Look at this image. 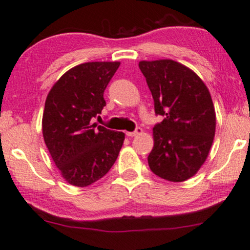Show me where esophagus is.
<instances>
[{
  "label": "esophagus",
  "instance_id": "obj_1",
  "mask_svg": "<svg viewBox=\"0 0 250 250\" xmlns=\"http://www.w3.org/2000/svg\"><path fill=\"white\" fill-rule=\"evenodd\" d=\"M143 134V129L142 128H137L135 131H127L125 132V135L128 136V137H135V136H138V135H142Z\"/></svg>",
  "mask_w": 250,
  "mask_h": 250
}]
</instances>
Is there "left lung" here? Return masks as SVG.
I'll use <instances>...</instances> for the list:
<instances>
[{
    "label": "left lung",
    "mask_w": 250,
    "mask_h": 250,
    "mask_svg": "<svg viewBox=\"0 0 250 250\" xmlns=\"http://www.w3.org/2000/svg\"><path fill=\"white\" fill-rule=\"evenodd\" d=\"M138 65L155 113L165 116L153 128L149 168L167 181H188L205 164L214 141L216 114L210 92L191 68L178 62L159 59Z\"/></svg>",
    "instance_id": "1"
}]
</instances>
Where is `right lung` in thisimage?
<instances>
[{
  "instance_id": "1",
  "label": "right lung",
  "mask_w": 250,
  "mask_h": 250,
  "mask_svg": "<svg viewBox=\"0 0 250 250\" xmlns=\"http://www.w3.org/2000/svg\"><path fill=\"white\" fill-rule=\"evenodd\" d=\"M120 62L80 64L61 76L46 96L42 132L50 155L64 179L85 188L114 165L125 134L92 120L106 105L104 91Z\"/></svg>"
}]
</instances>
